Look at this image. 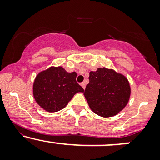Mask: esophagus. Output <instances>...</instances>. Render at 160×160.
<instances>
[{
  "instance_id": "1",
  "label": "esophagus",
  "mask_w": 160,
  "mask_h": 160,
  "mask_svg": "<svg viewBox=\"0 0 160 160\" xmlns=\"http://www.w3.org/2000/svg\"><path fill=\"white\" fill-rule=\"evenodd\" d=\"M80 85H81V86L82 88H83V89H85V88H86V82H81V83H80Z\"/></svg>"
}]
</instances>
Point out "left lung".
Instances as JSON below:
<instances>
[{
  "mask_svg": "<svg viewBox=\"0 0 160 160\" xmlns=\"http://www.w3.org/2000/svg\"><path fill=\"white\" fill-rule=\"evenodd\" d=\"M84 96L91 110L102 117L117 115L128 104L131 87L123 74L113 69L98 68L90 71Z\"/></svg>",
  "mask_w": 160,
  "mask_h": 160,
  "instance_id": "obj_1",
  "label": "left lung"
}]
</instances>
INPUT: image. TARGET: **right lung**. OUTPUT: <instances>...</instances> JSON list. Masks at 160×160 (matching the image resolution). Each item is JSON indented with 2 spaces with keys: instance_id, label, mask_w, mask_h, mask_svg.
Returning a JSON list of instances; mask_svg holds the SVG:
<instances>
[{
  "instance_id": "obj_1",
  "label": "right lung",
  "mask_w": 160,
  "mask_h": 160,
  "mask_svg": "<svg viewBox=\"0 0 160 160\" xmlns=\"http://www.w3.org/2000/svg\"><path fill=\"white\" fill-rule=\"evenodd\" d=\"M76 78V72H67L61 66L42 71L37 75L33 84L36 102L48 112L63 109L76 93L84 92Z\"/></svg>"
}]
</instances>
